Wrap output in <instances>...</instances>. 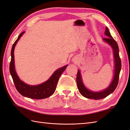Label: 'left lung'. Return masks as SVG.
Returning a JSON list of instances; mask_svg holds the SVG:
<instances>
[{"instance_id":"1","label":"left lung","mask_w":130,"mask_h":130,"mask_svg":"<svg viewBox=\"0 0 130 130\" xmlns=\"http://www.w3.org/2000/svg\"><path fill=\"white\" fill-rule=\"evenodd\" d=\"M105 34L108 38H104L103 40L108 44H109L113 50L115 58V75L110 85L106 90L99 92H92L89 91L84 86L82 79H81L80 72L79 70H78L76 76V83L78 89H79V91L81 95L84 97L88 99L100 100L107 97L108 95H109L114 91L119 83L120 72L121 69V59L119 56V49L118 45H117V42L114 40L112 36L111 35L110 32L107 27H106Z\"/></svg>"}]
</instances>
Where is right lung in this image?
<instances>
[{
	"label": "right lung",
	"mask_w": 130,
	"mask_h": 130,
	"mask_svg": "<svg viewBox=\"0 0 130 130\" xmlns=\"http://www.w3.org/2000/svg\"><path fill=\"white\" fill-rule=\"evenodd\" d=\"M24 31L21 32L16 41L14 42L11 50V61L9 65V70L11 76L13 79L14 85L17 91L21 95L26 98L34 99H43L49 97L52 95L55 91L60 76L67 68L68 65L56 70L50 79L44 83L37 86H30L25 84L21 81L15 70L14 67V47L19 40L20 37L24 34Z\"/></svg>",
	"instance_id": "add662e5"
}]
</instances>
